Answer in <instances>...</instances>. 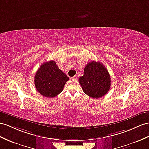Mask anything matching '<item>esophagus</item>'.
I'll return each instance as SVG.
<instances>
[{
    "label": "esophagus",
    "instance_id": "1",
    "mask_svg": "<svg viewBox=\"0 0 149 149\" xmlns=\"http://www.w3.org/2000/svg\"><path fill=\"white\" fill-rule=\"evenodd\" d=\"M77 79V75H74V77H71V79H72V80H76Z\"/></svg>",
    "mask_w": 149,
    "mask_h": 149
}]
</instances>
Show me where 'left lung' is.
<instances>
[{
	"label": "left lung",
	"mask_w": 149,
	"mask_h": 149,
	"mask_svg": "<svg viewBox=\"0 0 149 149\" xmlns=\"http://www.w3.org/2000/svg\"><path fill=\"white\" fill-rule=\"evenodd\" d=\"M79 81L84 93L94 99L104 96L111 86V77L108 70L101 62L96 61L87 63Z\"/></svg>",
	"instance_id": "1"
}]
</instances>
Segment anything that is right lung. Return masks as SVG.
Listing matches in <instances>:
<instances>
[{"instance_id":"right-lung-1","label":"right lung","mask_w":149,"mask_h":149,"mask_svg":"<svg viewBox=\"0 0 149 149\" xmlns=\"http://www.w3.org/2000/svg\"><path fill=\"white\" fill-rule=\"evenodd\" d=\"M69 80L59 69L53 60L41 65L35 76L36 89L41 95L47 97H54L63 89L65 83Z\"/></svg>"}]
</instances>
